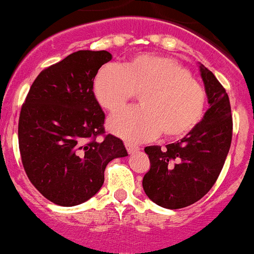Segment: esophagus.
I'll use <instances>...</instances> for the list:
<instances>
[{"label": "esophagus", "mask_w": 254, "mask_h": 254, "mask_svg": "<svg viewBox=\"0 0 254 254\" xmlns=\"http://www.w3.org/2000/svg\"><path fill=\"white\" fill-rule=\"evenodd\" d=\"M125 147H127V150L129 153H134V152H137V151H139V147L130 143V142H125Z\"/></svg>", "instance_id": "obj_1"}]
</instances>
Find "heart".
I'll return each mask as SVG.
<instances>
[{"mask_svg":"<svg viewBox=\"0 0 254 254\" xmlns=\"http://www.w3.org/2000/svg\"><path fill=\"white\" fill-rule=\"evenodd\" d=\"M93 93L102 108L116 112L140 94V107L124 110L108 120V129L131 142L160 133L178 139L192 131L204 117L206 93L181 63L168 57L137 55L123 67H102L93 80Z\"/></svg>","mask_w":254,"mask_h":254,"instance_id":"heart-1","label":"heart"}]
</instances>
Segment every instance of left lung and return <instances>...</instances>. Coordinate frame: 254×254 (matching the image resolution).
Here are the masks:
<instances>
[{
    "instance_id": "1",
    "label": "left lung",
    "mask_w": 254,
    "mask_h": 254,
    "mask_svg": "<svg viewBox=\"0 0 254 254\" xmlns=\"http://www.w3.org/2000/svg\"><path fill=\"white\" fill-rule=\"evenodd\" d=\"M209 108L203 120L167 148L148 146L150 170L143 177L146 195L157 205L181 209L199 201L216 183L232 139L229 95L216 76L200 64Z\"/></svg>"
}]
</instances>
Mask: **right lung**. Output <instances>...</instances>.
<instances>
[{"label": "right lung", "instance_id": "obj_1", "mask_svg": "<svg viewBox=\"0 0 254 254\" xmlns=\"http://www.w3.org/2000/svg\"><path fill=\"white\" fill-rule=\"evenodd\" d=\"M111 59L106 50H80L45 68L20 110L23 168L40 193L57 205L90 199L103 185L107 164L127 156L123 140L104 131V114L93 93L98 69Z\"/></svg>", "mask_w": 254, "mask_h": 254}]
</instances>
